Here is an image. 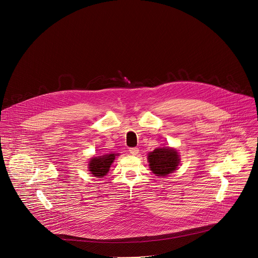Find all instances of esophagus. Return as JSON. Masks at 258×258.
Listing matches in <instances>:
<instances>
[{
    "instance_id": "esophagus-1",
    "label": "esophagus",
    "mask_w": 258,
    "mask_h": 258,
    "mask_svg": "<svg viewBox=\"0 0 258 258\" xmlns=\"http://www.w3.org/2000/svg\"><path fill=\"white\" fill-rule=\"evenodd\" d=\"M130 153L133 154V155H137L139 153V149L137 148V147H135V148H131L130 149Z\"/></svg>"
}]
</instances>
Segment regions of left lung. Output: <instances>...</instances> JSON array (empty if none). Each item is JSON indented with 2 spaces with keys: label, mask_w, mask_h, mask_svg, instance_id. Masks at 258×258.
<instances>
[{
  "label": "left lung",
  "mask_w": 258,
  "mask_h": 258,
  "mask_svg": "<svg viewBox=\"0 0 258 258\" xmlns=\"http://www.w3.org/2000/svg\"><path fill=\"white\" fill-rule=\"evenodd\" d=\"M150 169L159 176H166L177 168L179 159L176 150L157 148L148 155Z\"/></svg>",
  "instance_id": "1"
}]
</instances>
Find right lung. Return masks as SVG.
<instances>
[{"label": "right lung", "instance_id": "add662e5", "mask_svg": "<svg viewBox=\"0 0 258 258\" xmlns=\"http://www.w3.org/2000/svg\"><path fill=\"white\" fill-rule=\"evenodd\" d=\"M116 154H106L101 157H95L91 159L89 163V168L92 174L97 177H103L109 171L110 166L115 159Z\"/></svg>", "mask_w": 258, "mask_h": 258}]
</instances>
